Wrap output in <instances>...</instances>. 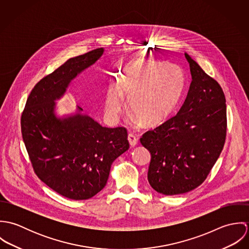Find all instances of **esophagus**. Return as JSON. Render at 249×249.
<instances>
[{"label": "esophagus", "instance_id": "34e87169", "mask_svg": "<svg viewBox=\"0 0 249 249\" xmlns=\"http://www.w3.org/2000/svg\"><path fill=\"white\" fill-rule=\"evenodd\" d=\"M127 139H128V142H129L131 146L136 145V144H137V142H138V140H137L136 136H135L134 134H132V133H129V134H128Z\"/></svg>", "mask_w": 249, "mask_h": 249}]
</instances>
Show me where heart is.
Returning <instances> with one entry per match:
<instances>
[{"instance_id": "obj_1", "label": "heart", "mask_w": 249, "mask_h": 249, "mask_svg": "<svg viewBox=\"0 0 249 249\" xmlns=\"http://www.w3.org/2000/svg\"><path fill=\"white\" fill-rule=\"evenodd\" d=\"M185 76L174 63L154 59H138L123 71L117 84L107 91V110L117 117L124 107L125 96L129 109L147 124L167 119L177 107L182 95Z\"/></svg>"}]
</instances>
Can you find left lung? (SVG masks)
Instances as JSON below:
<instances>
[{"label":"left lung","instance_id":"1","mask_svg":"<svg viewBox=\"0 0 249 249\" xmlns=\"http://www.w3.org/2000/svg\"><path fill=\"white\" fill-rule=\"evenodd\" d=\"M192 82L178 114L142 134L140 142L151 154L150 186L166 196L190 192L210 174L223 148L227 117L218 82L185 53Z\"/></svg>","mask_w":249,"mask_h":249}]
</instances>
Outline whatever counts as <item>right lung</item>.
Listing matches in <instances>:
<instances>
[{"label":"right lung","instance_id":"obj_1","mask_svg":"<svg viewBox=\"0 0 249 249\" xmlns=\"http://www.w3.org/2000/svg\"><path fill=\"white\" fill-rule=\"evenodd\" d=\"M104 53L99 48L70 58L32 90L21 116V131L38 178L73 200L93 197L107 185L112 163L129 147L125 127H104L78 113L57 119L54 101L77 73Z\"/></svg>","mask_w":249,"mask_h":249}]
</instances>
